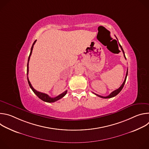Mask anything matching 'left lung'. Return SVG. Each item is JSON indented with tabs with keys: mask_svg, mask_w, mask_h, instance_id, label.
<instances>
[{
	"mask_svg": "<svg viewBox=\"0 0 149 149\" xmlns=\"http://www.w3.org/2000/svg\"><path fill=\"white\" fill-rule=\"evenodd\" d=\"M118 40V39H117ZM119 45H120V48H121V50H122V51H123V54H124V58H125V59H126V58H125V54H124V51H123V48H122V47L120 45V44H119ZM127 74H128V69H127V72H126V75H125V79H124V82H123V83L122 84V85L120 87V88H118V89H117V90H114V91H113L110 95H109L108 96H106V97H103V96H101V95H98V94H95V93H93L94 94H95L97 96H98V97H101V98H112V97H115V96H116L121 90H122V89H123V87H124V84H125V81H126V78H127Z\"/></svg>",
	"mask_w": 149,
	"mask_h": 149,
	"instance_id": "left-lung-1",
	"label": "left lung"
}]
</instances>
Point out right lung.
Returning <instances> with one entry per match:
<instances>
[{
  "instance_id": "add662e5",
  "label": "right lung",
  "mask_w": 149,
  "mask_h": 149,
  "mask_svg": "<svg viewBox=\"0 0 149 149\" xmlns=\"http://www.w3.org/2000/svg\"><path fill=\"white\" fill-rule=\"evenodd\" d=\"M36 40H35L33 42V44L31 47V52H30V54H29V58H28V63H27V78H28V84H29V87H31V88L32 89V90L33 91V92L40 99L42 100V101H45V102H55L56 101H58V100L62 98V97H64L66 94L67 93V90L65 91L63 93H62V94H59V95L55 97H54V98H52L51 97H49L48 94H45V93H40V92H39L36 90H35L33 87L32 86V85L29 80V78H28V72H29V59H30V56L32 54V50H33V45L34 44H35Z\"/></svg>"
}]
</instances>
